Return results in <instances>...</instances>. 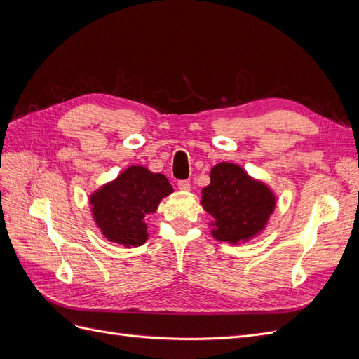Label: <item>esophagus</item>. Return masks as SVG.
<instances>
[{
	"instance_id": "obj_1",
	"label": "esophagus",
	"mask_w": 359,
	"mask_h": 359,
	"mask_svg": "<svg viewBox=\"0 0 359 359\" xmlns=\"http://www.w3.org/2000/svg\"><path fill=\"white\" fill-rule=\"evenodd\" d=\"M178 189H180V190H182V191H187V190H190V181H187V180H181V181H178Z\"/></svg>"
}]
</instances>
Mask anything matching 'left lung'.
Segmentation results:
<instances>
[{
  "label": "left lung",
  "instance_id": "left-lung-1",
  "mask_svg": "<svg viewBox=\"0 0 359 359\" xmlns=\"http://www.w3.org/2000/svg\"><path fill=\"white\" fill-rule=\"evenodd\" d=\"M210 177L201 202L215 220V240L236 244L262 231L276 206L274 194L265 184L252 180L233 163H219Z\"/></svg>",
  "mask_w": 359,
  "mask_h": 359
}]
</instances>
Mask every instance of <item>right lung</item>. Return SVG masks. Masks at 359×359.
<instances>
[{
    "mask_svg": "<svg viewBox=\"0 0 359 359\" xmlns=\"http://www.w3.org/2000/svg\"><path fill=\"white\" fill-rule=\"evenodd\" d=\"M170 193L165 175L132 166L93 194L94 220L109 241L126 247L142 245L148 238L145 217Z\"/></svg>",
    "mask_w": 359,
    "mask_h": 359,
    "instance_id": "right-lung-1",
    "label": "right lung"
}]
</instances>
